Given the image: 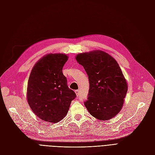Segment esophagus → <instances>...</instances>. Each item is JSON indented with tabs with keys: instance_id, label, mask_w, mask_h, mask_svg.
Returning <instances> with one entry per match:
<instances>
[{
	"instance_id": "1",
	"label": "esophagus",
	"mask_w": 155,
	"mask_h": 155,
	"mask_svg": "<svg viewBox=\"0 0 155 155\" xmlns=\"http://www.w3.org/2000/svg\"><path fill=\"white\" fill-rule=\"evenodd\" d=\"M75 92H76V95H77L78 97V96L79 95V90H76Z\"/></svg>"
}]
</instances>
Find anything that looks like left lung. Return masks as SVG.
<instances>
[{
  "label": "left lung",
  "mask_w": 155,
  "mask_h": 155,
  "mask_svg": "<svg viewBox=\"0 0 155 155\" xmlns=\"http://www.w3.org/2000/svg\"><path fill=\"white\" fill-rule=\"evenodd\" d=\"M76 59L88 76L90 88L84 104L89 113L102 120L113 118L120 111L127 91L119 64L102 51L81 53Z\"/></svg>",
  "instance_id": "8db88e82"
}]
</instances>
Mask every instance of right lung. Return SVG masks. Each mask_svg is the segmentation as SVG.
I'll return each mask as SVG.
<instances>
[{
	"label": "right lung",
	"instance_id": "1",
	"mask_svg": "<svg viewBox=\"0 0 155 155\" xmlns=\"http://www.w3.org/2000/svg\"><path fill=\"white\" fill-rule=\"evenodd\" d=\"M63 54H49L36 63L28 80L27 99L34 114L46 122H58L67 114L76 93L68 88L62 69Z\"/></svg>",
	"mask_w": 155,
	"mask_h": 155
}]
</instances>
